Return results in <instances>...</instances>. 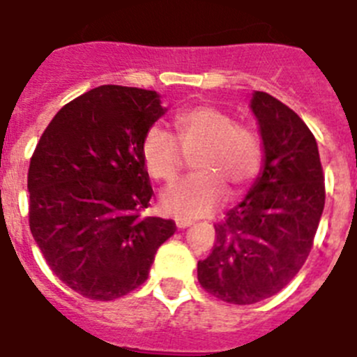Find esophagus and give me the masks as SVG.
Returning <instances> with one entry per match:
<instances>
[{"label": "esophagus", "instance_id": "34e87169", "mask_svg": "<svg viewBox=\"0 0 357 357\" xmlns=\"http://www.w3.org/2000/svg\"><path fill=\"white\" fill-rule=\"evenodd\" d=\"M175 223L178 229H185V227L193 225V222H191V220H185V218H175Z\"/></svg>", "mask_w": 357, "mask_h": 357}]
</instances>
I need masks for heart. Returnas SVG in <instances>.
<instances>
[{
    "instance_id": "obj_1",
    "label": "heart",
    "mask_w": 357,
    "mask_h": 357,
    "mask_svg": "<svg viewBox=\"0 0 357 357\" xmlns=\"http://www.w3.org/2000/svg\"><path fill=\"white\" fill-rule=\"evenodd\" d=\"M175 135L151 127L141 141L146 172L169 184L193 158V176L172 185L160 197V207L173 216L200 218L230 195H239L259 173L263 160L259 135L220 107L193 105L173 116Z\"/></svg>"
}]
</instances>
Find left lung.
<instances>
[{
	"label": "left lung",
	"instance_id": "8db88e82",
	"mask_svg": "<svg viewBox=\"0 0 357 357\" xmlns=\"http://www.w3.org/2000/svg\"><path fill=\"white\" fill-rule=\"evenodd\" d=\"M264 168L238 207L214 225L213 252L198 261V282L209 295L248 305L291 282L313 248L326 204L317 139L307 125L272 94L257 91Z\"/></svg>",
	"mask_w": 357,
	"mask_h": 357
}]
</instances>
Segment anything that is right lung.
Instances as JSON below:
<instances>
[{
    "label": "right lung",
    "instance_id": "1",
    "mask_svg": "<svg viewBox=\"0 0 357 357\" xmlns=\"http://www.w3.org/2000/svg\"><path fill=\"white\" fill-rule=\"evenodd\" d=\"M155 91L100 85L66 103L28 168V222L59 279L114 301L148 279L173 220L144 216L153 189L141 141L160 116Z\"/></svg>",
    "mask_w": 357,
    "mask_h": 357
}]
</instances>
